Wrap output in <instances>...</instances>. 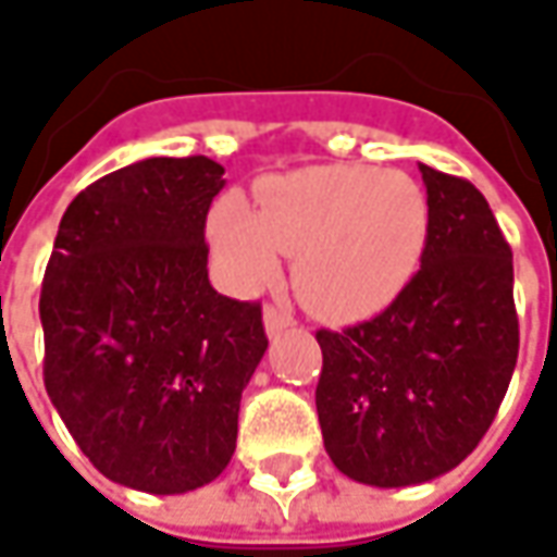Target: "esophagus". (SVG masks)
Returning a JSON list of instances; mask_svg holds the SVG:
<instances>
[{
  "mask_svg": "<svg viewBox=\"0 0 557 557\" xmlns=\"http://www.w3.org/2000/svg\"><path fill=\"white\" fill-rule=\"evenodd\" d=\"M263 322H267V334L269 337H275V334H282L290 325V315L288 312H282L278 307H267L263 310Z\"/></svg>",
  "mask_w": 557,
  "mask_h": 557,
  "instance_id": "esophagus-1",
  "label": "esophagus"
}]
</instances>
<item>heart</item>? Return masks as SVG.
<instances>
[{"label":"heart","instance_id":"1","mask_svg":"<svg viewBox=\"0 0 557 557\" xmlns=\"http://www.w3.org/2000/svg\"><path fill=\"white\" fill-rule=\"evenodd\" d=\"M431 210L421 185L374 166H304L257 185V210L225 191L210 238L238 288H263L278 253L297 257L294 288L325 319H366L391 307L421 267Z\"/></svg>","mask_w":557,"mask_h":557}]
</instances>
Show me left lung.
<instances>
[{
    "instance_id": "8db88e82",
    "label": "left lung",
    "mask_w": 557,
    "mask_h": 557,
    "mask_svg": "<svg viewBox=\"0 0 557 557\" xmlns=\"http://www.w3.org/2000/svg\"><path fill=\"white\" fill-rule=\"evenodd\" d=\"M431 235L394 304L344 332L319 329L315 412L334 468L369 486L434 481L499 412L518 362L511 247L468 180L418 166Z\"/></svg>"
}]
</instances>
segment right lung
I'll return each instance as SVG.
<instances>
[{"instance_id":"right-lung-1","label":"right lung","mask_w":557,"mask_h":557,"mask_svg":"<svg viewBox=\"0 0 557 557\" xmlns=\"http://www.w3.org/2000/svg\"><path fill=\"white\" fill-rule=\"evenodd\" d=\"M223 173L195 154L101 176L64 210L42 278L49 399L83 456L141 493L223 474L269 347L260 304L207 278L203 225Z\"/></svg>"}]
</instances>
